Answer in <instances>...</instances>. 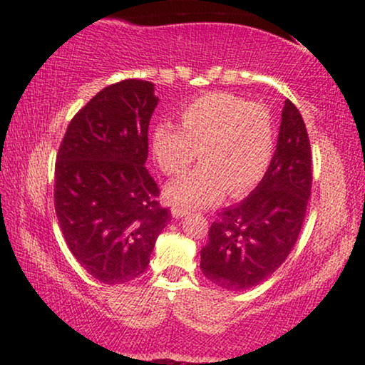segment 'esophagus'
Returning <instances> with one entry per match:
<instances>
[{
    "label": "esophagus",
    "mask_w": 365,
    "mask_h": 365,
    "mask_svg": "<svg viewBox=\"0 0 365 365\" xmlns=\"http://www.w3.org/2000/svg\"><path fill=\"white\" fill-rule=\"evenodd\" d=\"M187 213H188V210H187V208H183V207H173V208H172V215L177 217V218L185 217Z\"/></svg>",
    "instance_id": "34e87169"
}]
</instances>
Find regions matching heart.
I'll return each instance as SVG.
<instances>
[{
	"instance_id": "1",
	"label": "heart",
	"mask_w": 365,
	"mask_h": 365,
	"mask_svg": "<svg viewBox=\"0 0 365 365\" xmlns=\"http://www.w3.org/2000/svg\"><path fill=\"white\" fill-rule=\"evenodd\" d=\"M180 128L163 121L152 130V153L163 173L178 175L195 162L202 165L170 183L165 195L185 208L205 207L254 190L269 172L275 150L274 121L265 106L239 96L212 91L180 110Z\"/></svg>"
}]
</instances>
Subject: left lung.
<instances>
[{
  "instance_id": "8db88e82",
  "label": "left lung",
  "mask_w": 365,
  "mask_h": 365,
  "mask_svg": "<svg viewBox=\"0 0 365 365\" xmlns=\"http://www.w3.org/2000/svg\"><path fill=\"white\" fill-rule=\"evenodd\" d=\"M312 187V153L300 111L285 100L269 172L254 192L218 213L200 269L225 290H247L284 264L302 228Z\"/></svg>"
}]
</instances>
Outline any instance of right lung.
Here are the masks:
<instances>
[{
    "mask_svg": "<svg viewBox=\"0 0 365 365\" xmlns=\"http://www.w3.org/2000/svg\"><path fill=\"white\" fill-rule=\"evenodd\" d=\"M155 85L123 80L73 116L56 155L55 210L68 249L96 280L115 285L147 270L168 208L145 168Z\"/></svg>",
    "mask_w": 365,
    "mask_h": 365,
    "instance_id": "add662e5",
    "label": "right lung"
}]
</instances>
